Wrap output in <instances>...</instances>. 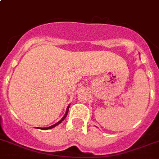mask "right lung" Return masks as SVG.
I'll return each instance as SVG.
<instances>
[{
  "label": "right lung",
  "mask_w": 159,
  "mask_h": 159,
  "mask_svg": "<svg viewBox=\"0 0 159 159\" xmlns=\"http://www.w3.org/2000/svg\"><path fill=\"white\" fill-rule=\"evenodd\" d=\"M70 105H68L67 108H66V114H65V115H64V116H63V117L61 118V120H59V121L57 122V123H56V124H53V125L50 126V127H48V128H39V129H42V130H48V129H51V128H54V127H56V126H57V125H58V124H61V122L63 121L64 119H66V115H67V113H68V111H69V108H70Z\"/></svg>",
  "instance_id": "obj_1"
}]
</instances>
